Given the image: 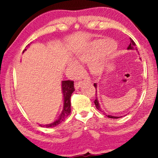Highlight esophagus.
I'll list each match as a JSON object with an SVG mask.
<instances>
[{
	"label": "esophagus",
	"mask_w": 158,
	"mask_h": 158,
	"mask_svg": "<svg viewBox=\"0 0 158 158\" xmlns=\"http://www.w3.org/2000/svg\"><path fill=\"white\" fill-rule=\"evenodd\" d=\"M83 84V81L75 82V89H78L80 87H81Z\"/></svg>",
	"instance_id": "34e87169"
}]
</instances>
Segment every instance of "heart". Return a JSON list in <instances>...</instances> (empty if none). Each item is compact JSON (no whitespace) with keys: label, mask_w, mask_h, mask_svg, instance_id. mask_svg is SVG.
<instances>
[{"label":"heart","mask_w":158,"mask_h":158,"mask_svg":"<svg viewBox=\"0 0 158 158\" xmlns=\"http://www.w3.org/2000/svg\"><path fill=\"white\" fill-rule=\"evenodd\" d=\"M112 46V43L97 42L88 47L78 49L75 53V59L77 61L85 63H90V71L94 75H100L103 69V59L98 57L104 52ZM71 68L75 71H78L79 68L74 63L70 64Z\"/></svg>","instance_id":"heart-1"}]
</instances>
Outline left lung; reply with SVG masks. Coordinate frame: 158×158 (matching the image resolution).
<instances>
[{
    "label": "left lung",
    "mask_w": 158,
    "mask_h": 158,
    "mask_svg": "<svg viewBox=\"0 0 158 158\" xmlns=\"http://www.w3.org/2000/svg\"><path fill=\"white\" fill-rule=\"evenodd\" d=\"M129 40H130L131 42H130V44H129L128 47H127V49H134V48H135L136 44L135 43V42H134V41L132 40V39L129 38ZM94 87L96 88V84L94 83ZM94 103H95V105H96V107L97 109L99 110V111L102 112V113H103V114H106L104 113V112H103V110H101V109L100 105H99V103H98V99H97L96 94V99H95V101H94ZM106 116H108V117H109V118H119V117H118V116H111V115H107V114H106Z\"/></svg>",
    "instance_id": "obj_1"
}]
</instances>
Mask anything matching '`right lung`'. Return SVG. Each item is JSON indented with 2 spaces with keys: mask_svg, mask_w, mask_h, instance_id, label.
I'll use <instances>...</instances> for the list:
<instances>
[{
  "mask_svg": "<svg viewBox=\"0 0 158 158\" xmlns=\"http://www.w3.org/2000/svg\"><path fill=\"white\" fill-rule=\"evenodd\" d=\"M29 46V44L27 45V47ZM26 49L23 51V52H24ZM62 94H63L64 96V106H63V110H62V112L61 115L60 116L59 118L57 121H55V122L52 123L50 124H47L44 125V126L42 127H53L57 126V125L60 124V123L65 119V118L68 117V116L70 115L71 110H70V106H71V95L75 90L74 88V81H70V80H68V81H63L62 82Z\"/></svg>",
  "mask_w": 158,
  "mask_h": 158,
  "instance_id": "right-lung-1",
  "label": "right lung"
}]
</instances>
